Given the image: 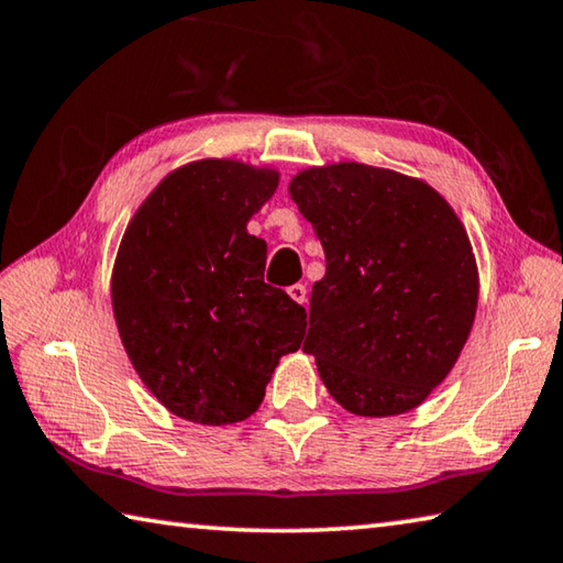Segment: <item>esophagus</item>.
Instances as JSON below:
<instances>
[{"label":"esophagus","instance_id":"obj_1","mask_svg":"<svg viewBox=\"0 0 563 563\" xmlns=\"http://www.w3.org/2000/svg\"><path fill=\"white\" fill-rule=\"evenodd\" d=\"M287 291H289V297L297 301V303H307V287H303V284H291Z\"/></svg>","mask_w":563,"mask_h":563}]
</instances>
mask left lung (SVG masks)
I'll list each match as a JSON object with an SVG mask.
<instances>
[{
	"instance_id": "1",
	"label": "left lung",
	"mask_w": 563,
	"mask_h": 563,
	"mask_svg": "<svg viewBox=\"0 0 563 563\" xmlns=\"http://www.w3.org/2000/svg\"><path fill=\"white\" fill-rule=\"evenodd\" d=\"M327 254L303 351L363 418L408 412L455 366L477 311V264L442 195L416 177L339 163L294 177Z\"/></svg>"
}]
</instances>
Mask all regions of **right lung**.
<instances>
[{
  "instance_id": "right-lung-1",
  "label": "right lung",
  "mask_w": 563,
  "mask_h": 563,
  "mask_svg": "<svg viewBox=\"0 0 563 563\" xmlns=\"http://www.w3.org/2000/svg\"><path fill=\"white\" fill-rule=\"evenodd\" d=\"M274 170L197 161L147 195L123 234L111 297L118 333L147 390L200 426L260 408L282 356L299 351L307 309L264 284L266 242L246 222Z\"/></svg>"
}]
</instances>
